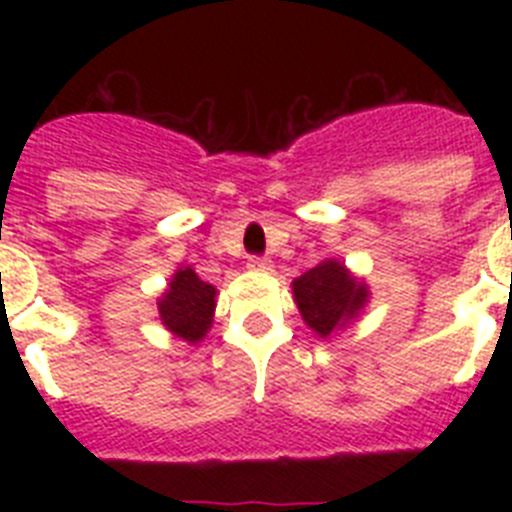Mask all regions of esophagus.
Masks as SVG:
<instances>
[{
    "instance_id": "obj_1",
    "label": "esophagus",
    "mask_w": 512,
    "mask_h": 512,
    "mask_svg": "<svg viewBox=\"0 0 512 512\" xmlns=\"http://www.w3.org/2000/svg\"><path fill=\"white\" fill-rule=\"evenodd\" d=\"M248 269H253V271H271V261L264 259V256H251V259H248Z\"/></svg>"
}]
</instances>
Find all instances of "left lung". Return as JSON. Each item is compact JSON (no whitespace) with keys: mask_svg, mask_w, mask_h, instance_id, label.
Listing matches in <instances>:
<instances>
[{"mask_svg":"<svg viewBox=\"0 0 512 512\" xmlns=\"http://www.w3.org/2000/svg\"><path fill=\"white\" fill-rule=\"evenodd\" d=\"M292 292L302 320L320 338H328L351 323L369 302V287L336 259L320 261L305 271L292 282Z\"/></svg>","mask_w":512,"mask_h":512,"instance_id":"left-lung-1","label":"left lung"}]
</instances>
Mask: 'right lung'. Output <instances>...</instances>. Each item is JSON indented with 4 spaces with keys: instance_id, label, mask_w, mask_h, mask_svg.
Instances as JSON below:
<instances>
[{
    "instance_id": "obj_1",
    "label": "right lung",
    "mask_w": 512,
    "mask_h": 512,
    "mask_svg": "<svg viewBox=\"0 0 512 512\" xmlns=\"http://www.w3.org/2000/svg\"><path fill=\"white\" fill-rule=\"evenodd\" d=\"M217 289L202 282L194 269L182 266L171 277L169 287L158 300V318L176 338L197 343L207 336L215 312Z\"/></svg>"
}]
</instances>
